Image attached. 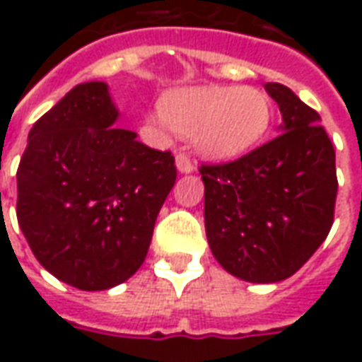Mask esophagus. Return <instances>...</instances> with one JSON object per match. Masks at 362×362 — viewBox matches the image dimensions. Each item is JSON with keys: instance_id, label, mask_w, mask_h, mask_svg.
<instances>
[{"instance_id": "34e87169", "label": "esophagus", "mask_w": 362, "mask_h": 362, "mask_svg": "<svg viewBox=\"0 0 362 362\" xmlns=\"http://www.w3.org/2000/svg\"><path fill=\"white\" fill-rule=\"evenodd\" d=\"M176 166H178L180 173L188 174L194 170V160H192L186 153H178V155H176Z\"/></svg>"}]
</instances>
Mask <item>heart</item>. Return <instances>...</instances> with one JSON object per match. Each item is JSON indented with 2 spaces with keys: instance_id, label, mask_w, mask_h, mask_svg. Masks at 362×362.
Returning <instances> with one entry per match:
<instances>
[{
  "instance_id": "1",
  "label": "heart",
  "mask_w": 362,
  "mask_h": 362,
  "mask_svg": "<svg viewBox=\"0 0 362 362\" xmlns=\"http://www.w3.org/2000/svg\"><path fill=\"white\" fill-rule=\"evenodd\" d=\"M160 114L180 134L194 135L202 155L233 160L264 139L272 124V100L256 87H196L168 93Z\"/></svg>"
}]
</instances>
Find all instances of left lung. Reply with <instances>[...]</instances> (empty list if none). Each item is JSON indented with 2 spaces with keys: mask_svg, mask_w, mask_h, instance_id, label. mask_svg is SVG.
<instances>
[{
  "mask_svg": "<svg viewBox=\"0 0 362 362\" xmlns=\"http://www.w3.org/2000/svg\"><path fill=\"white\" fill-rule=\"evenodd\" d=\"M266 90L279 104L281 134L236 160L199 166L209 248L250 283L298 272L326 240L337 197L334 143L318 112L281 83Z\"/></svg>",
  "mask_w": 362,
  "mask_h": 362,
  "instance_id": "8db88e82",
  "label": "left lung"
}]
</instances>
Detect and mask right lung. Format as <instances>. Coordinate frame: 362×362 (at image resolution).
Instances as JSON below:
<instances>
[{
  "label": "right lung",
  "mask_w": 362,
  "mask_h": 362,
  "mask_svg": "<svg viewBox=\"0 0 362 362\" xmlns=\"http://www.w3.org/2000/svg\"><path fill=\"white\" fill-rule=\"evenodd\" d=\"M106 83L77 85L36 119L17 170V221L44 269L81 291L127 281L145 262L176 182L170 151L112 127Z\"/></svg>",
  "instance_id": "1"
}]
</instances>
